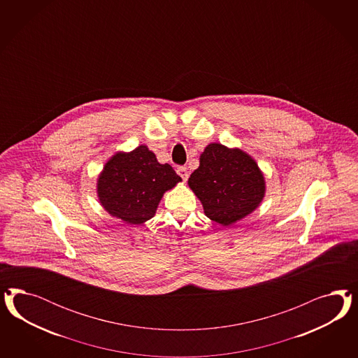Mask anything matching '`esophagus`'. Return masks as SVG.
<instances>
[{
	"label": "esophagus",
	"mask_w": 358,
	"mask_h": 358,
	"mask_svg": "<svg viewBox=\"0 0 358 358\" xmlns=\"http://www.w3.org/2000/svg\"><path fill=\"white\" fill-rule=\"evenodd\" d=\"M177 173H178V176L184 180V181H186L187 178H189V173H187V169L185 168V166H180V168H177Z\"/></svg>",
	"instance_id": "34e87169"
}]
</instances>
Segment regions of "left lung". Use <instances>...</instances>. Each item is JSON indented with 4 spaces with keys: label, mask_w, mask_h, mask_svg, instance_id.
<instances>
[{
    "label": "left lung",
    "mask_w": 358,
    "mask_h": 358,
    "mask_svg": "<svg viewBox=\"0 0 358 358\" xmlns=\"http://www.w3.org/2000/svg\"><path fill=\"white\" fill-rule=\"evenodd\" d=\"M189 187L201 201L207 217L231 226L250 215L265 196V178L255 159L238 148L210 143L199 156V166L189 177Z\"/></svg>",
    "instance_id": "left-lung-1"
}]
</instances>
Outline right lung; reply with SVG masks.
<instances>
[{
    "mask_svg": "<svg viewBox=\"0 0 358 358\" xmlns=\"http://www.w3.org/2000/svg\"><path fill=\"white\" fill-rule=\"evenodd\" d=\"M181 181L169 164L159 163L143 144L108 159L98 176V199L111 217L141 224L155 217L164 193Z\"/></svg>",
    "mask_w": 358,
    "mask_h": 358,
    "instance_id": "obj_1",
    "label": "right lung"
}]
</instances>
